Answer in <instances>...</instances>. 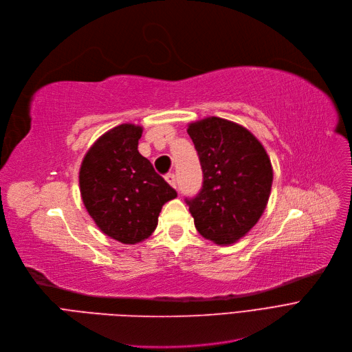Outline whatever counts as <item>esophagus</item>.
<instances>
[{
    "mask_svg": "<svg viewBox=\"0 0 352 352\" xmlns=\"http://www.w3.org/2000/svg\"><path fill=\"white\" fill-rule=\"evenodd\" d=\"M166 180L169 182L170 186H173V188L177 186V177H176L175 173H169V175H167V176H166Z\"/></svg>",
    "mask_w": 352,
    "mask_h": 352,
    "instance_id": "1",
    "label": "esophagus"
}]
</instances>
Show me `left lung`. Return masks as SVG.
Here are the masks:
<instances>
[{"instance_id": "8db88e82", "label": "left lung", "mask_w": 352, "mask_h": 352, "mask_svg": "<svg viewBox=\"0 0 352 352\" xmlns=\"http://www.w3.org/2000/svg\"><path fill=\"white\" fill-rule=\"evenodd\" d=\"M202 166V189L186 197L200 235L217 245L236 242L262 216L272 186L263 146L245 127L219 117L188 129Z\"/></svg>"}]
</instances>
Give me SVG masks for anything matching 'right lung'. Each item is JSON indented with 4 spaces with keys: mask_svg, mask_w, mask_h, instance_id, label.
Instances as JSON below:
<instances>
[{
    "mask_svg": "<svg viewBox=\"0 0 352 352\" xmlns=\"http://www.w3.org/2000/svg\"><path fill=\"white\" fill-rule=\"evenodd\" d=\"M142 127L120 124L100 138L80 169L82 202L96 225L122 243L152 235L162 206L176 190L139 150Z\"/></svg>",
    "mask_w": 352,
    "mask_h": 352,
    "instance_id": "right-lung-1",
    "label": "right lung"
}]
</instances>
